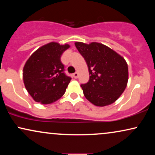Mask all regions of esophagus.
Listing matches in <instances>:
<instances>
[{
	"mask_svg": "<svg viewBox=\"0 0 155 155\" xmlns=\"http://www.w3.org/2000/svg\"><path fill=\"white\" fill-rule=\"evenodd\" d=\"M73 76L74 78H75V79H76V78H78V72H76V73H73Z\"/></svg>",
	"mask_w": 155,
	"mask_h": 155,
	"instance_id": "1",
	"label": "esophagus"
}]
</instances>
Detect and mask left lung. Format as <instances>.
Returning a JSON list of instances; mask_svg holds the SVG:
<instances>
[{
	"label": "left lung",
	"instance_id": "obj_1",
	"mask_svg": "<svg viewBox=\"0 0 155 155\" xmlns=\"http://www.w3.org/2000/svg\"><path fill=\"white\" fill-rule=\"evenodd\" d=\"M75 45L87 65L90 80L81 84L89 101L97 107L111 104L124 92L128 80L126 60L111 48L97 42Z\"/></svg>",
	"mask_w": 155,
	"mask_h": 155
}]
</instances>
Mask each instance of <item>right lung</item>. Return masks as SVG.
Instances as JSON below:
<instances>
[{"mask_svg":"<svg viewBox=\"0 0 155 155\" xmlns=\"http://www.w3.org/2000/svg\"><path fill=\"white\" fill-rule=\"evenodd\" d=\"M69 47L67 44L50 42L38 48L25 63L23 81L35 101L48 104L65 94L71 78L64 73L61 57Z\"/></svg>","mask_w":155,"mask_h":155,"instance_id":"1","label":"right lung"}]
</instances>
